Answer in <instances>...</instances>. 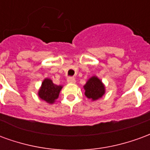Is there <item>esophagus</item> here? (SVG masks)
I'll return each instance as SVG.
<instances>
[{"instance_id":"34e87169","label":"esophagus","mask_w":150,"mask_h":150,"mask_svg":"<svg viewBox=\"0 0 150 150\" xmlns=\"http://www.w3.org/2000/svg\"><path fill=\"white\" fill-rule=\"evenodd\" d=\"M67 83H75V78H73V77H69V78H67Z\"/></svg>"}]
</instances>
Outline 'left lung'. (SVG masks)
Masks as SVG:
<instances>
[{
    "instance_id": "8db88e82",
    "label": "left lung",
    "mask_w": 150,
    "mask_h": 150,
    "mask_svg": "<svg viewBox=\"0 0 150 150\" xmlns=\"http://www.w3.org/2000/svg\"><path fill=\"white\" fill-rule=\"evenodd\" d=\"M85 96L91 100H96L101 98L105 93V87L100 79L96 76H92L83 86Z\"/></svg>"
}]
</instances>
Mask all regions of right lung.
<instances>
[{
	"label": "right lung",
	"mask_w": 150,
	"mask_h": 150,
	"mask_svg": "<svg viewBox=\"0 0 150 150\" xmlns=\"http://www.w3.org/2000/svg\"><path fill=\"white\" fill-rule=\"evenodd\" d=\"M62 87L54 84L51 79H45L42 83V86L38 91V96L48 104H52L58 99Z\"/></svg>",
	"instance_id": "right-lung-1"
}]
</instances>
